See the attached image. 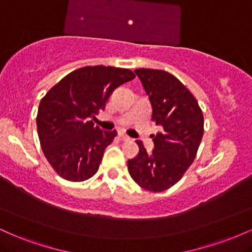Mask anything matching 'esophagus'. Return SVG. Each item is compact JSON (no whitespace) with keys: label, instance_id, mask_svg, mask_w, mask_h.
<instances>
[{"label":"esophagus","instance_id":"esophagus-1","mask_svg":"<svg viewBox=\"0 0 252 252\" xmlns=\"http://www.w3.org/2000/svg\"><path fill=\"white\" fill-rule=\"evenodd\" d=\"M118 135H120V137L122 138V140H124V141H128V140H130V137L126 134H124V132H122V131H120L118 132Z\"/></svg>","mask_w":252,"mask_h":252}]
</instances>
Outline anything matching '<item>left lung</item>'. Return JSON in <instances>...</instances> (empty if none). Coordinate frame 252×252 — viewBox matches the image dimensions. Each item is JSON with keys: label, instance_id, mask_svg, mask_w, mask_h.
<instances>
[{"label": "left lung", "instance_id": "1", "mask_svg": "<svg viewBox=\"0 0 252 252\" xmlns=\"http://www.w3.org/2000/svg\"><path fill=\"white\" fill-rule=\"evenodd\" d=\"M152 104V120L162 131L154 136L147 152L137 140L138 154L128 160L129 174L138 186L162 192L178 182L194 161L204 135V116L195 97L178 78L162 70L137 68Z\"/></svg>", "mask_w": 252, "mask_h": 252}]
</instances>
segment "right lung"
<instances>
[{
  "mask_svg": "<svg viewBox=\"0 0 252 252\" xmlns=\"http://www.w3.org/2000/svg\"><path fill=\"white\" fill-rule=\"evenodd\" d=\"M134 78L128 68L85 66L68 73L46 94L37 109V135L58 175L78 182L96 174L104 150L117 132L100 130L89 118L105 108L115 89Z\"/></svg>",
  "mask_w": 252,
  "mask_h": 252,
  "instance_id": "obj_1",
  "label": "right lung"
}]
</instances>
